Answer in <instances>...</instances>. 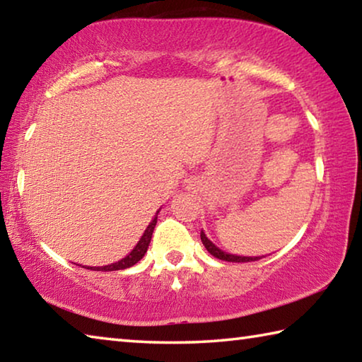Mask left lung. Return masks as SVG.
<instances>
[{
	"label": "left lung",
	"instance_id": "8db88e82",
	"mask_svg": "<svg viewBox=\"0 0 362 362\" xmlns=\"http://www.w3.org/2000/svg\"><path fill=\"white\" fill-rule=\"evenodd\" d=\"M201 241H203L204 247L207 249V252L216 257V259H220V260L238 262V263H240V262H255V260L262 259V257H241V255H233V254H228V252H223V250H220L212 241L207 240V236L204 235V231H201Z\"/></svg>",
	"mask_w": 362,
	"mask_h": 362
}]
</instances>
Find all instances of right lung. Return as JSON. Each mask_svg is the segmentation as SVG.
<instances>
[{"label": "right lung", "instance_id": "add662e5", "mask_svg": "<svg viewBox=\"0 0 362 362\" xmlns=\"http://www.w3.org/2000/svg\"><path fill=\"white\" fill-rule=\"evenodd\" d=\"M156 220H158V216H155V218L151 220L150 225L146 226L144 236L140 238V241L137 243V246L134 247L131 252L124 257V259H121L119 262L112 263V265H105V267H83V268L94 269V272H116V269H126V268H129L132 265H136V263L145 255L146 249H148V246H150L151 235H153V230H155Z\"/></svg>", "mask_w": 362, "mask_h": 362}]
</instances>
